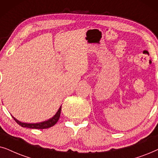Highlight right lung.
Returning <instances> with one entry per match:
<instances>
[{
	"mask_svg": "<svg viewBox=\"0 0 158 158\" xmlns=\"http://www.w3.org/2000/svg\"><path fill=\"white\" fill-rule=\"evenodd\" d=\"M60 110H61V106L60 107L59 109H58L57 113H56L52 118H50V119L47 120V121L39 122V123H23V122L18 121V120L15 118L14 116L12 117H13V118L15 120L16 123L22 127H27V128H29V129H48V128L53 127V126L57 123L60 115Z\"/></svg>",
	"mask_w": 158,
	"mask_h": 158,
	"instance_id": "right-lung-1",
	"label": "right lung"
}]
</instances>
